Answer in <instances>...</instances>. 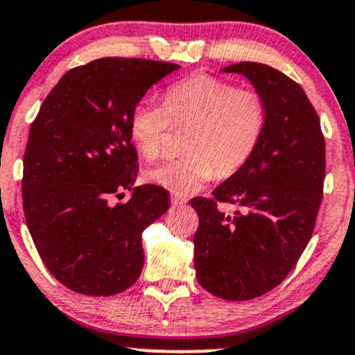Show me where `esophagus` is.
Masks as SVG:
<instances>
[{
  "instance_id": "34e87169",
  "label": "esophagus",
  "mask_w": 355,
  "mask_h": 355,
  "mask_svg": "<svg viewBox=\"0 0 355 355\" xmlns=\"http://www.w3.org/2000/svg\"><path fill=\"white\" fill-rule=\"evenodd\" d=\"M171 203H173V207H184L186 205V198H181V196H171Z\"/></svg>"
}]
</instances>
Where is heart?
<instances>
[{
  "instance_id": "heart-1",
  "label": "heart",
  "mask_w": 355,
  "mask_h": 355,
  "mask_svg": "<svg viewBox=\"0 0 355 355\" xmlns=\"http://www.w3.org/2000/svg\"><path fill=\"white\" fill-rule=\"evenodd\" d=\"M174 125H191L188 155L154 166L146 173L152 184L188 196L216 176H232L252 157L266 125L262 98L234 87L211 74H193L166 91L164 105L140 100L130 113V137L137 150L154 161Z\"/></svg>"
}]
</instances>
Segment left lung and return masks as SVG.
<instances>
[{
    "label": "left lung",
    "mask_w": 355,
    "mask_h": 355,
    "mask_svg": "<svg viewBox=\"0 0 355 355\" xmlns=\"http://www.w3.org/2000/svg\"><path fill=\"white\" fill-rule=\"evenodd\" d=\"M220 71L252 85L266 125L252 157L213 189V200L189 201L200 216L194 269L211 295L243 301L276 288L310 242L322 203L325 140L308 96L283 72L259 62ZM216 200L238 209L225 214Z\"/></svg>",
    "instance_id": "8db88e82"
}]
</instances>
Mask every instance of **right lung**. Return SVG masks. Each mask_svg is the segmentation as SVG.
Segmentation results:
<instances>
[{
  "label": "right lung",
  "instance_id": "right-lung-1",
  "mask_svg": "<svg viewBox=\"0 0 355 355\" xmlns=\"http://www.w3.org/2000/svg\"><path fill=\"white\" fill-rule=\"evenodd\" d=\"M179 67L93 60L60 78L30 127L21 181L26 227L52 276L72 291L118 295L142 272V232L171 200L161 186H135L130 113ZM125 189L131 200L112 207L107 198Z\"/></svg>",
  "mask_w": 355,
  "mask_h": 355
}]
</instances>
